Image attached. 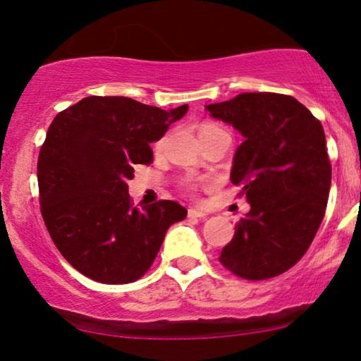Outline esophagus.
<instances>
[{"instance_id": "esophagus-1", "label": "esophagus", "mask_w": 361, "mask_h": 361, "mask_svg": "<svg viewBox=\"0 0 361 361\" xmlns=\"http://www.w3.org/2000/svg\"><path fill=\"white\" fill-rule=\"evenodd\" d=\"M189 219H205L207 214L204 210H197V209H189Z\"/></svg>"}]
</instances>
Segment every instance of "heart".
Here are the masks:
<instances>
[{
	"label": "heart",
	"instance_id": "b5f03b06",
	"mask_svg": "<svg viewBox=\"0 0 361 361\" xmlns=\"http://www.w3.org/2000/svg\"><path fill=\"white\" fill-rule=\"evenodd\" d=\"M204 128H215V126H212V125H207V126H204ZM204 128H202V130H204ZM162 145V142H159V146Z\"/></svg>",
	"mask_w": 361,
	"mask_h": 361
}]
</instances>
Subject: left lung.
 <instances>
[{
	"label": "left lung",
	"instance_id": "left-lung-1",
	"mask_svg": "<svg viewBox=\"0 0 361 361\" xmlns=\"http://www.w3.org/2000/svg\"><path fill=\"white\" fill-rule=\"evenodd\" d=\"M205 110L245 137L230 179L251 209L220 263L250 281L283 274L302 258L325 215L332 166L324 128L302 103L279 93H241Z\"/></svg>",
	"mask_w": 361,
	"mask_h": 361
}]
</instances>
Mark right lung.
I'll return each instance as SVG.
<instances>
[{
  "label": "right lung",
  "instance_id": "1",
  "mask_svg": "<svg viewBox=\"0 0 361 361\" xmlns=\"http://www.w3.org/2000/svg\"><path fill=\"white\" fill-rule=\"evenodd\" d=\"M187 110L87 97L54 118L39 152V200L49 235L78 273L103 284L140 279L167 228L185 219L172 200L133 207L128 180L136 164H151V142Z\"/></svg>",
  "mask_w": 361,
  "mask_h": 361
}]
</instances>
